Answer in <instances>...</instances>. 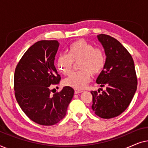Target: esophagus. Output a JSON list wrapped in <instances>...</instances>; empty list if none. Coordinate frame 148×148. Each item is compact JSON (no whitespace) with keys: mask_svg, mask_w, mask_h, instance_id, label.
I'll return each mask as SVG.
<instances>
[{"mask_svg":"<svg viewBox=\"0 0 148 148\" xmlns=\"http://www.w3.org/2000/svg\"><path fill=\"white\" fill-rule=\"evenodd\" d=\"M83 92L82 90H75V94H80V93Z\"/></svg>","mask_w":148,"mask_h":148,"instance_id":"esophagus-1","label":"esophagus"}]
</instances>
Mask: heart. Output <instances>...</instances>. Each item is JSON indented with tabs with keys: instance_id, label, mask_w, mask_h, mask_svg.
I'll use <instances>...</instances> for the list:
<instances>
[{
	"instance_id": "obj_1",
	"label": "heart",
	"mask_w": 148,
	"mask_h": 148,
	"mask_svg": "<svg viewBox=\"0 0 148 148\" xmlns=\"http://www.w3.org/2000/svg\"><path fill=\"white\" fill-rule=\"evenodd\" d=\"M106 55L102 49L86 40L79 39L69 46L67 54H62L56 60V67L62 74L66 75L72 69L73 62L79 63L78 72H73L64 80V85L76 90L86 88L92 75H98L106 65Z\"/></svg>"
}]
</instances>
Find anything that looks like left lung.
Here are the masks:
<instances>
[{
	"label": "left lung",
	"mask_w": 148,
	"mask_h": 148,
	"mask_svg": "<svg viewBox=\"0 0 148 148\" xmlns=\"http://www.w3.org/2000/svg\"><path fill=\"white\" fill-rule=\"evenodd\" d=\"M106 56V65L96 83L101 88L91 91L92 108L97 116L111 119L119 116L127 108L137 90V79L134 62L130 53L115 38L108 35L97 36Z\"/></svg>",
	"instance_id": "1"
}]
</instances>
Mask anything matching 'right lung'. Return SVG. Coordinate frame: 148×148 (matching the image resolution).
Returning a JSON list of instances; mask_svg holds the SVG:
<instances>
[{
    "mask_svg": "<svg viewBox=\"0 0 148 148\" xmlns=\"http://www.w3.org/2000/svg\"><path fill=\"white\" fill-rule=\"evenodd\" d=\"M58 46L56 40L37 42L28 48L15 69L16 100L23 112L41 125H53L62 120L74 95L73 89L68 86L50 94V86L60 80L54 66Z\"/></svg>",
    "mask_w": 148,
    "mask_h": 148,
    "instance_id": "obj_1",
    "label": "right lung"
}]
</instances>
